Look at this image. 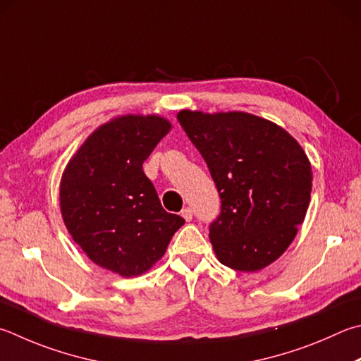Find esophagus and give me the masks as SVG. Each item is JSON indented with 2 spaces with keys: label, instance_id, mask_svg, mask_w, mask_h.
<instances>
[{
  "label": "esophagus",
  "instance_id": "34e87169",
  "mask_svg": "<svg viewBox=\"0 0 361 361\" xmlns=\"http://www.w3.org/2000/svg\"><path fill=\"white\" fill-rule=\"evenodd\" d=\"M181 216L189 222V221L192 219V209L189 208V207H188V208H183V209H181Z\"/></svg>",
  "mask_w": 361,
  "mask_h": 361
}]
</instances>
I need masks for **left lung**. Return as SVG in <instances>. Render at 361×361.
Returning a JSON list of instances; mask_svg holds the SVG:
<instances>
[{"label":"left lung","instance_id":"left-lung-1","mask_svg":"<svg viewBox=\"0 0 361 361\" xmlns=\"http://www.w3.org/2000/svg\"><path fill=\"white\" fill-rule=\"evenodd\" d=\"M207 162L221 213L209 241L221 264L257 271L283 254L297 235L311 199L312 173L297 140L264 118L243 114L176 115Z\"/></svg>","mask_w":361,"mask_h":361}]
</instances>
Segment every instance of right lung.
I'll list each match as a JSON object with an SVG mask.
<instances>
[{
  "instance_id": "right-lung-1",
  "label": "right lung",
  "mask_w": 361,
  "mask_h": 361,
  "mask_svg": "<svg viewBox=\"0 0 361 361\" xmlns=\"http://www.w3.org/2000/svg\"><path fill=\"white\" fill-rule=\"evenodd\" d=\"M169 129L156 115L116 118L94 130L64 170V224L96 265L121 276L152 268L185 224L162 208L142 169Z\"/></svg>"
}]
</instances>
